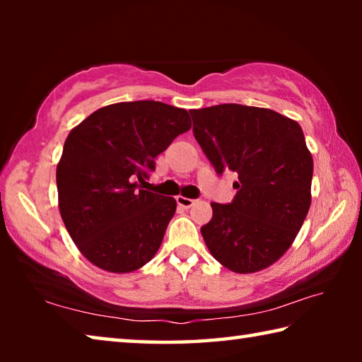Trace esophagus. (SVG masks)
<instances>
[{"instance_id": "esophagus-1", "label": "esophagus", "mask_w": 362, "mask_h": 362, "mask_svg": "<svg viewBox=\"0 0 362 362\" xmlns=\"http://www.w3.org/2000/svg\"><path fill=\"white\" fill-rule=\"evenodd\" d=\"M177 204H179L180 207H185V209H189L194 203L196 199H189V198H185V196H177Z\"/></svg>"}]
</instances>
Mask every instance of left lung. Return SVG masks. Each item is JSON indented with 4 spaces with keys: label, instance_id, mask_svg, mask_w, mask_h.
<instances>
[{
    "label": "left lung",
    "instance_id": "left-lung-1",
    "mask_svg": "<svg viewBox=\"0 0 362 362\" xmlns=\"http://www.w3.org/2000/svg\"><path fill=\"white\" fill-rule=\"evenodd\" d=\"M193 136L218 175L238 174L228 204L201 226L214 259L235 273L272 265L291 247L311 203L313 158L298 122L273 110L222 103L189 110Z\"/></svg>",
    "mask_w": 362,
    "mask_h": 362
}]
</instances>
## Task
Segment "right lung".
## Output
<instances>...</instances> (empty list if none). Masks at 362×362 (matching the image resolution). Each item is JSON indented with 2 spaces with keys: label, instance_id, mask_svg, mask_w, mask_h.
Masks as SVG:
<instances>
[{
  "label": "right lung",
  "instance_id": "add662e5",
  "mask_svg": "<svg viewBox=\"0 0 362 362\" xmlns=\"http://www.w3.org/2000/svg\"><path fill=\"white\" fill-rule=\"evenodd\" d=\"M189 127L187 110L136 100L97 110L69 134L57 164L60 216L95 267L129 273L158 252L177 203L137 180Z\"/></svg>",
  "mask_w": 362,
  "mask_h": 362
}]
</instances>
